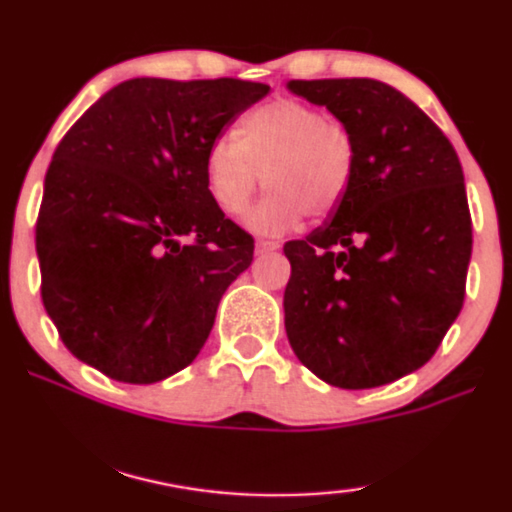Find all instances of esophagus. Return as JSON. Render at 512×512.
Here are the masks:
<instances>
[{"instance_id":"34e87169","label":"esophagus","mask_w":512,"mask_h":512,"mask_svg":"<svg viewBox=\"0 0 512 512\" xmlns=\"http://www.w3.org/2000/svg\"><path fill=\"white\" fill-rule=\"evenodd\" d=\"M280 249V244L277 242H268V240H258L256 242V254L258 256H265V254H272V251Z\"/></svg>"}]
</instances>
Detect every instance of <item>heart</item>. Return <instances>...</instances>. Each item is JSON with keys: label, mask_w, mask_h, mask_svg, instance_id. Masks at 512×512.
<instances>
[{"label": "heart", "mask_w": 512, "mask_h": 512, "mask_svg": "<svg viewBox=\"0 0 512 512\" xmlns=\"http://www.w3.org/2000/svg\"><path fill=\"white\" fill-rule=\"evenodd\" d=\"M357 174L353 131L313 105L277 98L242 117L237 136L221 134L204 159L216 207L240 216L258 185L268 195L247 216L258 235H282L303 214L331 218L343 207Z\"/></svg>", "instance_id": "b5f03b06"}]
</instances>
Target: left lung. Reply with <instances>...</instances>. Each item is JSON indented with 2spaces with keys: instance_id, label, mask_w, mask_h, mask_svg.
Masks as SVG:
<instances>
[{
  "instance_id": "obj_1",
  "label": "left lung",
  "mask_w": 512,
  "mask_h": 512,
  "mask_svg": "<svg viewBox=\"0 0 512 512\" xmlns=\"http://www.w3.org/2000/svg\"><path fill=\"white\" fill-rule=\"evenodd\" d=\"M353 131L348 199L305 240L284 244V327L324 383H393L435 355L461 313L473 251L463 169L426 112L376 79H291Z\"/></svg>"
}]
</instances>
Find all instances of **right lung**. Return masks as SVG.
I'll list each match as a JSON object with an SVG mask.
<instances>
[{
    "label": "right lung",
    "mask_w": 512,
    "mask_h": 512,
    "mask_svg": "<svg viewBox=\"0 0 512 512\" xmlns=\"http://www.w3.org/2000/svg\"><path fill=\"white\" fill-rule=\"evenodd\" d=\"M268 91L126 79L58 143L35 244L44 308L77 360L145 386L199 355L225 289L254 261L251 235L209 195L204 159Z\"/></svg>",
    "instance_id": "right-lung-1"
}]
</instances>
